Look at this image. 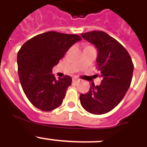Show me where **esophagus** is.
<instances>
[{
	"mask_svg": "<svg viewBox=\"0 0 147 147\" xmlns=\"http://www.w3.org/2000/svg\"><path fill=\"white\" fill-rule=\"evenodd\" d=\"M72 81H73L74 83H76V84H78V83L80 81V80H79V79H77V78H73L72 79Z\"/></svg>",
	"mask_w": 147,
	"mask_h": 147,
	"instance_id": "34e87169",
	"label": "esophagus"
}]
</instances>
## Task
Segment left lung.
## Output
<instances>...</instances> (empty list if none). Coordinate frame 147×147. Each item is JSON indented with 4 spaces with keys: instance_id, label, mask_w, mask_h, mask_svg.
<instances>
[{
    "instance_id": "obj_1",
    "label": "left lung",
    "mask_w": 147,
    "mask_h": 147,
    "mask_svg": "<svg viewBox=\"0 0 147 147\" xmlns=\"http://www.w3.org/2000/svg\"><path fill=\"white\" fill-rule=\"evenodd\" d=\"M81 35L97 47V68L102 77L99 86L92 84L87 93L80 95L81 104L89 113L105 114L126 95L132 82L133 63L127 49L107 33L92 31Z\"/></svg>"
}]
</instances>
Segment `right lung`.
Wrapping results in <instances>:
<instances>
[{"label": "right lung", "instance_id": "add662e5", "mask_svg": "<svg viewBox=\"0 0 147 147\" xmlns=\"http://www.w3.org/2000/svg\"><path fill=\"white\" fill-rule=\"evenodd\" d=\"M81 40L78 35L47 32L29 39L18 51L20 84L26 96L36 108L49 112L62 104L72 78L65 75L56 80L52 68L74 43Z\"/></svg>", "mask_w": 147, "mask_h": 147}]
</instances>
